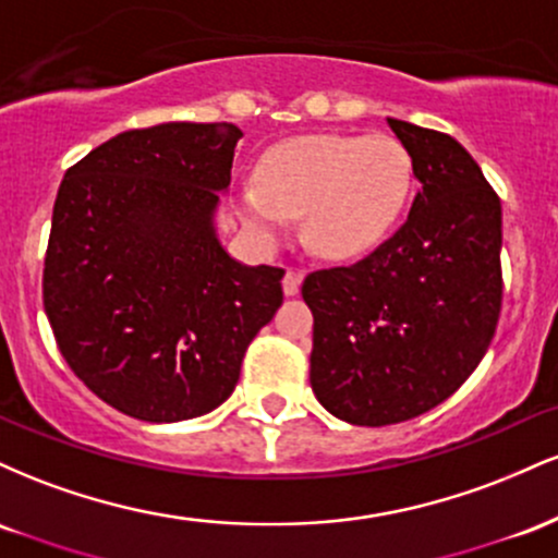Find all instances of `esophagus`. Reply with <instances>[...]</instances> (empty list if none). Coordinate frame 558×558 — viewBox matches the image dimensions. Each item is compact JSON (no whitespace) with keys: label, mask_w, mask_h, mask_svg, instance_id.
<instances>
[{"label":"esophagus","mask_w":558,"mask_h":558,"mask_svg":"<svg viewBox=\"0 0 558 558\" xmlns=\"http://www.w3.org/2000/svg\"><path fill=\"white\" fill-rule=\"evenodd\" d=\"M301 280H304V275L299 270H286L283 275V293L286 296H296L299 288H301Z\"/></svg>","instance_id":"1"}]
</instances>
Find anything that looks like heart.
Instances as JSON below:
<instances>
[{"label":"heart","mask_w":558,"mask_h":558,"mask_svg":"<svg viewBox=\"0 0 558 558\" xmlns=\"http://www.w3.org/2000/svg\"><path fill=\"white\" fill-rule=\"evenodd\" d=\"M257 181L235 194L241 222L259 241H275L288 217H301L310 252L356 259L380 246L407 213L414 162L388 133H317L272 146Z\"/></svg>","instance_id":"b5f03b06"}]
</instances>
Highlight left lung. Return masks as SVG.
I'll list each match as a JSON object with an SVG mask.
<instances>
[{"label": "left lung", "instance_id": "left-lung-1", "mask_svg": "<svg viewBox=\"0 0 558 558\" xmlns=\"http://www.w3.org/2000/svg\"><path fill=\"white\" fill-rule=\"evenodd\" d=\"M420 191L407 222L351 267L310 272V383L351 425L420 417L475 373L501 315V198L448 133L388 118Z\"/></svg>", "mask_w": 558, "mask_h": 558}]
</instances>
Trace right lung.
<instances>
[{
  "mask_svg": "<svg viewBox=\"0 0 558 558\" xmlns=\"http://www.w3.org/2000/svg\"><path fill=\"white\" fill-rule=\"evenodd\" d=\"M241 136L233 123L125 131L57 191L44 312L70 369L128 417L220 407L283 304L286 270L241 265L215 233Z\"/></svg>",
  "mask_w": 558,
  "mask_h": 558,
  "instance_id": "right-lung-1",
  "label": "right lung"
}]
</instances>
